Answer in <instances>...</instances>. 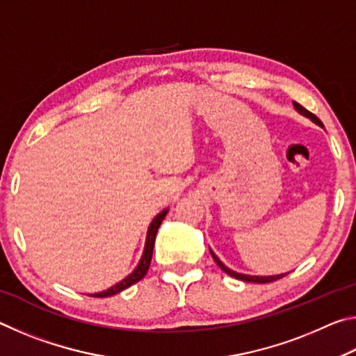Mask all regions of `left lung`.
Returning <instances> with one entry per match:
<instances>
[{
    "label": "left lung",
    "instance_id": "8db88e82",
    "mask_svg": "<svg viewBox=\"0 0 356 356\" xmlns=\"http://www.w3.org/2000/svg\"><path fill=\"white\" fill-rule=\"evenodd\" d=\"M293 106L297 108V111L298 113H301L303 114V116H306V118H309L312 122H316L317 125H322L323 127V124H322V120L318 119L316 114H312L311 111H308L306 110V108H303L301 106L300 104H297V102H293ZM210 252H212V257H213V261L218 264V267L222 270V272L225 273H227L229 276H232V278H236V280H242V281H246V282H257V284H265V282H273V281H278V280H281V278H284V276L287 275V273H282V275H276V276H250V275H242V273H237V272H234V270H231V268H227L225 264H222L218 257H216L215 254H213V251L210 250Z\"/></svg>",
    "mask_w": 356,
    "mask_h": 356
}]
</instances>
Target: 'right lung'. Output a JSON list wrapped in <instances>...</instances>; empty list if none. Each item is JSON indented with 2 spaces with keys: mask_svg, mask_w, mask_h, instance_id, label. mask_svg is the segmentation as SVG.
I'll return each mask as SVG.
<instances>
[{
  "mask_svg": "<svg viewBox=\"0 0 356 356\" xmlns=\"http://www.w3.org/2000/svg\"><path fill=\"white\" fill-rule=\"evenodd\" d=\"M168 213V210H163V212L159 213L154 218V221L150 222L149 226V231H147V240H146V248H144V254L141 257V262L140 265H138L136 270L131 275H129L127 278H125L124 281H120L119 284L113 286L111 289H108V291L105 292H100V293H92L91 297H95V298H104V297H111V295H116L119 292H122L124 289H127L130 286H134L135 282L141 281L144 276H146L147 270H149V265H150V261H152V252H154V243H155V237H156V232H159V227L161 225V221L165 220V216Z\"/></svg>",
  "mask_w": 356,
  "mask_h": 356,
  "instance_id": "1",
  "label": "right lung"
}]
</instances>
